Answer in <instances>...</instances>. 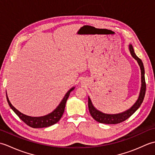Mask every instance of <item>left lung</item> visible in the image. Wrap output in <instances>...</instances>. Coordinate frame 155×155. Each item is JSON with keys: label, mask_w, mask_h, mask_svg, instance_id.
I'll return each mask as SVG.
<instances>
[{"label": "left lung", "mask_w": 155, "mask_h": 155, "mask_svg": "<svg viewBox=\"0 0 155 155\" xmlns=\"http://www.w3.org/2000/svg\"><path fill=\"white\" fill-rule=\"evenodd\" d=\"M129 51L132 57L135 59L137 61L138 64L140 66V71H141V88L140 91L139 97L138 98L136 103L133 104V106L130 108L129 109L123 112V113L114 114H105L102 113V112L98 110L97 108H95L92 103L91 98L88 97V109H89L90 114H91L95 120L100 123L104 124H118L122 123V122L127 120V118H129L131 115H133L135 111L140 107L144 100V95H145L146 92V83L145 78H144V68L142 61L137 57L135 52L134 51L133 46L129 45Z\"/></svg>", "instance_id": "left-lung-1"}]
</instances>
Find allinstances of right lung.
<instances>
[{"mask_svg": "<svg viewBox=\"0 0 155 155\" xmlns=\"http://www.w3.org/2000/svg\"><path fill=\"white\" fill-rule=\"evenodd\" d=\"M74 89V87L71 88L67 93H66L63 99L62 100L61 103L59 104L58 106L50 114L45 115V116L42 117H33L27 116V115L22 114L21 112L18 111L16 108H15L12 106L11 102L9 101L8 98L6 95V99H7L8 103L9 104L10 107L12 108V110L15 112V113L17 114V116L21 118V119L25 123L28 125L29 127L32 128H44V127H48L52 126L54 124H56L58 122V120L61 119L62 114L64 113V108L68 98L70 95L71 92Z\"/></svg>", "mask_w": 155, "mask_h": 155, "instance_id": "add662e5", "label": "right lung"}]
</instances>
